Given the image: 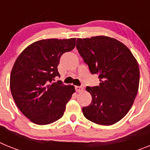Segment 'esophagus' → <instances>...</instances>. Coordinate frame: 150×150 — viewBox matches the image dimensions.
<instances>
[{
    "instance_id": "34e87169",
    "label": "esophagus",
    "mask_w": 150,
    "mask_h": 150,
    "mask_svg": "<svg viewBox=\"0 0 150 150\" xmlns=\"http://www.w3.org/2000/svg\"><path fill=\"white\" fill-rule=\"evenodd\" d=\"M75 89L77 92H80V91H83V88L81 86H76L75 87Z\"/></svg>"
}]
</instances>
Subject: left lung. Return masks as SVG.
I'll return each instance as SVG.
<instances>
[{
  "label": "left lung",
  "mask_w": 150,
  "mask_h": 150,
  "mask_svg": "<svg viewBox=\"0 0 150 150\" xmlns=\"http://www.w3.org/2000/svg\"><path fill=\"white\" fill-rule=\"evenodd\" d=\"M76 48L92 74H99L98 86L86 89L91 103L83 107L87 120L102 125L115 124L128 112L137 94L140 69L129 49L107 36L77 38Z\"/></svg>",
  "instance_id": "1"
}]
</instances>
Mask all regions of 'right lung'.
<instances>
[{
  "label": "right lung",
  "instance_id": "1",
  "mask_svg": "<svg viewBox=\"0 0 150 150\" xmlns=\"http://www.w3.org/2000/svg\"><path fill=\"white\" fill-rule=\"evenodd\" d=\"M75 43L76 38L36 41L16 60L10 74V90L18 109L32 122L51 124L64 115L75 88L53 80L60 76L61 56L74 50Z\"/></svg>",
  "mask_w": 150,
  "mask_h": 150
}]
</instances>
